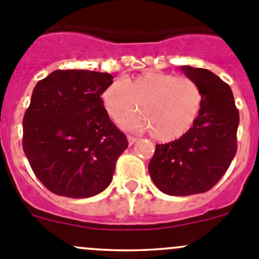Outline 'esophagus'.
<instances>
[{
    "instance_id": "esophagus-1",
    "label": "esophagus",
    "mask_w": 259,
    "mask_h": 259,
    "mask_svg": "<svg viewBox=\"0 0 259 259\" xmlns=\"http://www.w3.org/2000/svg\"><path fill=\"white\" fill-rule=\"evenodd\" d=\"M137 138H135V137H132V135H127V142H129V144L130 145H133V144H134V143L135 142H137Z\"/></svg>"
}]
</instances>
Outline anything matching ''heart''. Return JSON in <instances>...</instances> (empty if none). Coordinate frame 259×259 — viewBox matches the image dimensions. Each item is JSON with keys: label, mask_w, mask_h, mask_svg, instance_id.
Returning <instances> with one entry per match:
<instances>
[{"label": "heart", "mask_w": 259, "mask_h": 259, "mask_svg": "<svg viewBox=\"0 0 259 259\" xmlns=\"http://www.w3.org/2000/svg\"><path fill=\"white\" fill-rule=\"evenodd\" d=\"M102 104L111 119L133 132H149L159 142L180 139L192 127L202 106V92L199 84L185 76L163 72H147L112 82L101 94Z\"/></svg>", "instance_id": "b5f03b06"}]
</instances>
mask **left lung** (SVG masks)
Wrapping results in <instances>:
<instances>
[{
  "label": "left lung",
  "instance_id": "8db88e82",
  "mask_svg": "<svg viewBox=\"0 0 259 259\" xmlns=\"http://www.w3.org/2000/svg\"><path fill=\"white\" fill-rule=\"evenodd\" d=\"M186 77L199 84L202 106L183 137L157 144L149 162L154 185L170 196H188L214 187L237 153L239 111L229 84L209 69L182 66Z\"/></svg>",
  "mask_w": 259,
  "mask_h": 259
}]
</instances>
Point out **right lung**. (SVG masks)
I'll return each instance as SVG.
<instances>
[{
  "label": "right lung",
  "instance_id": "add662e5",
  "mask_svg": "<svg viewBox=\"0 0 259 259\" xmlns=\"http://www.w3.org/2000/svg\"><path fill=\"white\" fill-rule=\"evenodd\" d=\"M112 78L59 69L32 91L22 120V148L35 176L55 195L91 197L111 182L117 158L127 148L101 100Z\"/></svg>",
  "mask_w": 259,
  "mask_h": 259
}]
</instances>
